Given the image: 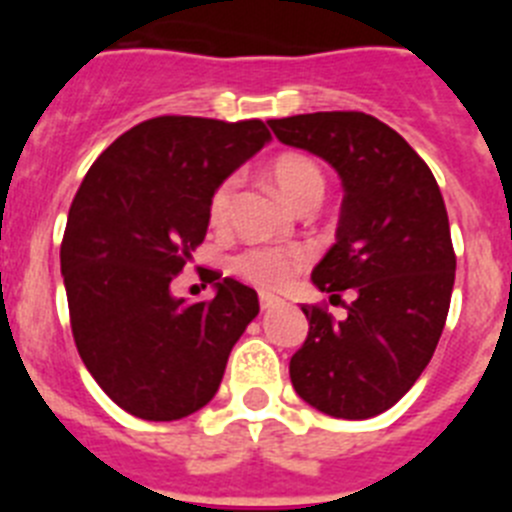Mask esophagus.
<instances>
[{"instance_id": "obj_1", "label": "esophagus", "mask_w": 512, "mask_h": 512, "mask_svg": "<svg viewBox=\"0 0 512 512\" xmlns=\"http://www.w3.org/2000/svg\"><path fill=\"white\" fill-rule=\"evenodd\" d=\"M282 297H277V295H269V292H261L259 295V305H261V310H271V307H277V305H282Z\"/></svg>"}]
</instances>
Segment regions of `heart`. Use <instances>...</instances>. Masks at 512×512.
<instances>
[{"instance_id": "heart-1", "label": "heart", "mask_w": 512, "mask_h": 512, "mask_svg": "<svg viewBox=\"0 0 512 512\" xmlns=\"http://www.w3.org/2000/svg\"><path fill=\"white\" fill-rule=\"evenodd\" d=\"M271 182L277 184L279 192L287 197L289 205L297 210L310 202H320L325 192V176L312 158L302 153H282L271 161ZM238 192V176H228L217 184L207 202V217L215 228H223L233 212V200ZM310 253L300 246H251L233 259V269L246 282L261 289H279L295 277L297 271L307 264Z\"/></svg>"}]
</instances>
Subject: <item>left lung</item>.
I'll list each match as a JSON object with an SVG mask.
<instances>
[{
    "mask_svg": "<svg viewBox=\"0 0 512 512\" xmlns=\"http://www.w3.org/2000/svg\"><path fill=\"white\" fill-rule=\"evenodd\" d=\"M269 128L341 176L336 243L312 284L356 295L343 320L302 307L310 330L289 361L292 387L325 415L374 418L423 374L449 315L456 256L441 189L408 140L364 112L282 117Z\"/></svg>",
    "mask_w": 512,
    "mask_h": 512,
    "instance_id": "8db88e82",
    "label": "left lung"
}]
</instances>
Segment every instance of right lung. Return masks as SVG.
I'll return each mask as SVG.
<instances>
[{
  "mask_svg": "<svg viewBox=\"0 0 512 512\" xmlns=\"http://www.w3.org/2000/svg\"><path fill=\"white\" fill-rule=\"evenodd\" d=\"M269 140L261 120L153 117L102 151L71 202L61 274L76 348L135 418L205 408L259 315L256 292L235 279L212 274L210 302L176 300L171 279L205 241L212 189Z\"/></svg>",
  "mask_w": 512,
  "mask_h": 512,
  "instance_id": "obj_1",
  "label": "right lung"
}]
</instances>
